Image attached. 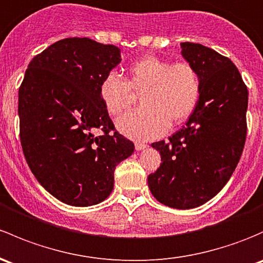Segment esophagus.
Listing matches in <instances>:
<instances>
[{
  "label": "esophagus",
  "mask_w": 263,
  "mask_h": 263,
  "mask_svg": "<svg viewBox=\"0 0 263 263\" xmlns=\"http://www.w3.org/2000/svg\"><path fill=\"white\" fill-rule=\"evenodd\" d=\"M135 147H136L137 151H140V150H143V148L147 147V145H146V143H143V142H140V141H137V142L135 143Z\"/></svg>",
  "instance_id": "1"
}]
</instances>
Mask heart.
Returning a JSON list of instances; mask_svg holds the SVG:
<instances>
[{
  "instance_id": "1",
  "label": "heart",
  "mask_w": 263,
  "mask_h": 263,
  "mask_svg": "<svg viewBox=\"0 0 263 263\" xmlns=\"http://www.w3.org/2000/svg\"><path fill=\"white\" fill-rule=\"evenodd\" d=\"M201 92L200 77L190 63L170 62L146 55L127 68L126 77L107 74L99 97L110 116H120L140 97L141 108L117 121L120 131L136 140H154L168 124L184 122L194 112Z\"/></svg>"
}]
</instances>
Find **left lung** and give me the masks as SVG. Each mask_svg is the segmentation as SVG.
Returning <instances> with one entry per match:
<instances>
[{"label": "left lung", "instance_id": "1", "mask_svg": "<svg viewBox=\"0 0 263 263\" xmlns=\"http://www.w3.org/2000/svg\"><path fill=\"white\" fill-rule=\"evenodd\" d=\"M181 48L200 77V97L180 131L151 145L162 162L147 180L160 203L190 209L215 197L241 159L248 90L229 58L200 44L186 41Z\"/></svg>", "mask_w": 263, "mask_h": 263}]
</instances>
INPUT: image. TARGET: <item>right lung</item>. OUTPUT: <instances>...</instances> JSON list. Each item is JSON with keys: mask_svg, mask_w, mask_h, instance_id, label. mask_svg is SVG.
<instances>
[{"mask_svg": "<svg viewBox=\"0 0 263 263\" xmlns=\"http://www.w3.org/2000/svg\"><path fill=\"white\" fill-rule=\"evenodd\" d=\"M120 62L117 46L66 37L32 58L18 89L27 165L46 192L69 205L103 201L116 166L135 150L99 97L101 82ZM95 129L102 134L95 137Z\"/></svg>", "mask_w": 263, "mask_h": 263, "instance_id": "right-lung-1", "label": "right lung"}]
</instances>
